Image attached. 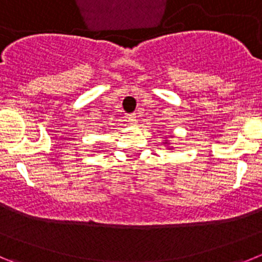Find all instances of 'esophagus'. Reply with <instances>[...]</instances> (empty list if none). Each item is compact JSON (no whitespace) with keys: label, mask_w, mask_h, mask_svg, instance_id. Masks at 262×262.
<instances>
[{"label":"esophagus","mask_w":262,"mask_h":262,"mask_svg":"<svg viewBox=\"0 0 262 262\" xmlns=\"http://www.w3.org/2000/svg\"><path fill=\"white\" fill-rule=\"evenodd\" d=\"M127 120H128V123L136 124L138 119H136V114H135V113H134V114H128V115H127Z\"/></svg>","instance_id":"obj_1"}]
</instances>
